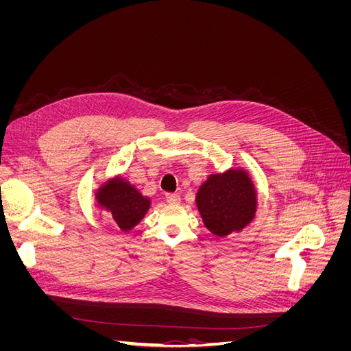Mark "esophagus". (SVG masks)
Listing matches in <instances>:
<instances>
[{
    "mask_svg": "<svg viewBox=\"0 0 351 351\" xmlns=\"http://www.w3.org/2000/svg\"><path fill=\"white\" fill-rule=\"evenodd\" d=\"M165 199H167L168 204H178V202H180V196L177 193H167Z\"/></svg>",
    "mask_w": 351,
    "mask_h": 351,
    "instance_id": "34e87169",
    "label": "esophagus"
}]
</instances>
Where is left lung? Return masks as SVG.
Segmentation results:
<instances>
[{"label": "left lung", "mask_w": 351, "mask_h": 351, "mask_svg": "<svg viewBox=\"0 0 351 351\" xmlns=\"http://www.w3.org/2000/svg\"><path fill=\"white\" fill-rule=\"evenodd\" d=\"M196 206L205 227L218 237L246 228L256 215L258 193L246 169L210 174L196 193Z\"/></svg>", "instance_id": "1"}]
</instances>
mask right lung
Wrapping results in <instances>:
<instances>
[{
	"label": "right lung",
	"mask_w": 351,
	"mask_h": 351,
	"mask_svg": "<svg viewBox=\"0 0 351 351\" xmlns=\"http://www.w3.org/2000/svg\"><path fill=\"white\" fill-rule=\"evenodd\" d=\"M98 206L108 212L123 231L133 230L151 208V199L143 196L130 182L117 176L105 182L95 193Z\"/></svg>",
	"instance_id": "right-lung-1"
}]
</instances>
